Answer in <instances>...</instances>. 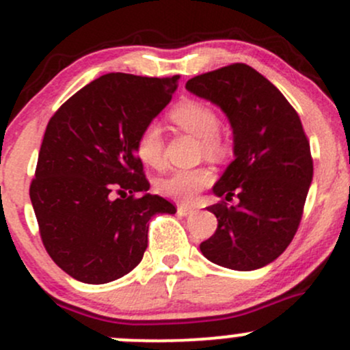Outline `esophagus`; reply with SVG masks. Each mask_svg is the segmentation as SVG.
I'll use <instances>...</instances> for the list:
<instances>
[{"label":"esophagus","instance_id":"esophagus-1","mask_svg":"<svg viewBox=\"0 0 350 350\" xmlns=\"http://www.w3.org/2000/svg\"><path fill=\"white\" fill-rule=\"evenodd\" d=\"M178 213L181 216H187V215H193V208H189V206H186V204H179L178 206Z\"/></svg>","mask_w":350,"mask_h":350}]
</instances>
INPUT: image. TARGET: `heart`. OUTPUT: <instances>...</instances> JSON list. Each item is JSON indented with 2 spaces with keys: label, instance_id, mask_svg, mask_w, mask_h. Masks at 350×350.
Returning <instances> with one entry per match:
<instances>
[{
  "label": "heart",
  "instance_id": "obj_1",
  "mask_svg": "<svg viewBox=\"0 0 350 350\" xmlns=\"http://www.w3.org/2000/svg\"><path fill=\"white\" fill-rule=\"evenodd\" d=\"M167 119L183 131L200 139L204 156L219 159L226 154V144L219 137V117L209 105L200 100H181L169 110ZM135 156L149 167L163 164V137L156 124H147L137 134L134 144ZM213 183V172L206 167L178 169L157 181V191L163 196L181 203H191L200 191Z\"/></svg>",
  "mask_w": 350,
  "mask_h": 350
}]
</instances>
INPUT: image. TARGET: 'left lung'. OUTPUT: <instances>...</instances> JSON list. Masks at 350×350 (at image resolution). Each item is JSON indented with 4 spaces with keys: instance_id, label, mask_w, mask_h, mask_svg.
<instances>
[{
    "instance_id": "left-lung-1",
    "label": "left lung",
    "mask_w": 350,
    "mask_h": 350,
    "mask_svg": "<svg viewBox=\"0 0 350 350\" xmlns=\"http://www.w3.org/2000/svg\"><path fill=\"white\" fill-rule=\"evenodd\" d=\"M186 88L219 105L234 135V161L213 191L215 234L200 245L209 262L250 271L271 263L295 237L314 176L310 144L290 102L262 73L231 64L187 80Z\"/></svg>"
}]
</instances>
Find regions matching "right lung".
Returning a JSON list of instances; mask_svg holds the SVG:
<instances>
[{"label":"right lung","instance_id":"1","mask_svg":"<svg viewBox=\"0 0 350 350\" xmlns=\"http://www.w3.org/2000/svg\"><path fill=\"white\" fill-rule=\"evenodd\" d=\"M179 75L107 73L51 116L29 198L43 246L75 280L113 282L141 263L149 219L174 204L146 193L137 134L171 100Z\"/></svg>","mask_w":350,"mask_h":350}]
</instances>
